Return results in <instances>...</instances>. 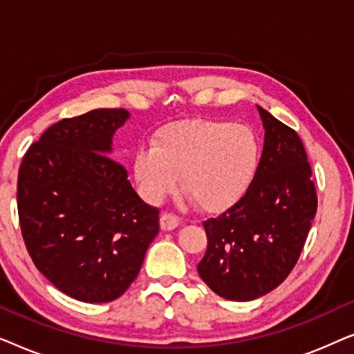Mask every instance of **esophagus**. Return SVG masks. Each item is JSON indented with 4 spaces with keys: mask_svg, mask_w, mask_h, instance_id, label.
Segmentation results:
<instances>
[{
    "mask_svg": "<svg viewBox=\"0 0 354 354\" xmlns=\"http://www.w3.org/2000/svg\"><path fill=\"white\" fill-rule=\"evenodd\" d=\"M178 222H180L178 217L176 214H172V212H164L161 219H159V224H161L162 230H174L178 225Z\"/></svg>",
    "mask_w": 354,
    "mask_h": 354,
    "instance_id": "obj_1",
    "label": "esophagus"
}]
</instances>
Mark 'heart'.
<instances>
[{
    "label": "heart",
    "instance_id": "obj_1",
    "mask_svg": "<svg viewBox=\"0 0 354 354\" xmlns=\"http://www.w3.org/2000/svg\"><path fill=\"white\" fill-rule=\"evenodd\" d=\"M259 142L253 130L214 119L164 125L151 148L138 149L133 174L143 198L159 203L182 190L200 209L221 212L240 201L258 172Z\"/></svg>",
    "mask_w": 354,
    "mask_h": 354
}]
</instances>
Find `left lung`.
<instances>
[{
    "instance_id": "8db88e82",
    "label": "left lung",
    "mask_w": 354,
    "mask_h": 354,
    "mask_svg": "<svg viewBox=\"0 0 354 354\" xmlns=\"http://www.w3.org/2000/svg\"><path fill=\"white\" fill-rule=\"evenodd\" d=\"M259 114L266 135L253 182L240 201L203 222L207 248L198 274L230 301L263 297L288 277L317 211L301 138L266 109Z\"/></svg>"
}]
</instances>
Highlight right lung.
<instances>
[{
  "mask_svg": "<svg viewBox=\"0 0 354 354\" xmlns=\"http://www.w3.org/2000/svg\"><path fill=\"white\" fill-rule=\"evenodd\" d=\"M129 115L114 108L62 119L30 145L19 167V224L28 254L57 290L84 303L124 295L159 234V209L108 156Z\"/></svg>",
  "mask_w": 354,
  "mask_h": 354,
  "instance_id": "1",
  "label": "right lung"
}]
</instances>
